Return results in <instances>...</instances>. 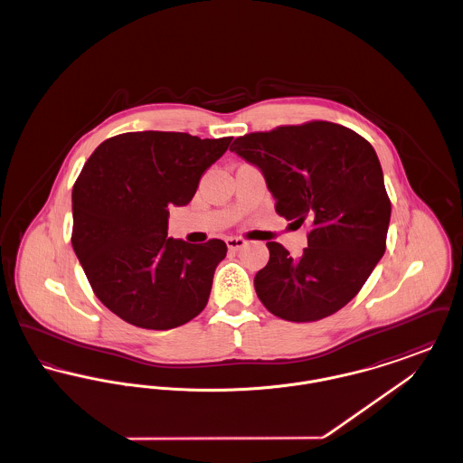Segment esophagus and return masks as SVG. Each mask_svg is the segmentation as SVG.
Instances as JSON below:
<instances>
[{"instance_id":"1","label":"esophagus","mask_w":463,"mask_h":463,"mask_svg":"<svg viewBox=\"0 0 463 463\" xmlns=\"http://www.w3.org/2000/svg\"><path fill=\"white\" fill-rule=\"evenodd\" d=\"M225 242H227V248L229 250H241V248H244L246 246V241L242 240V238H227L225 240Z\"/></svg>"}]
</instances>
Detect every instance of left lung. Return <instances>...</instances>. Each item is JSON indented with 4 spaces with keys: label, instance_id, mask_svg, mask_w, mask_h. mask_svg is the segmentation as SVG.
Here are the masks:
<instances>
[{
    "label": "left lung",
    "instance_id": "1",
    "mask_svg": "<svg viewBox=\"0 0 463 463\" xmlns=\"http://www.w3.org/2000/svg\"><path fill=\"white\" fill-rule=\"evenodd\" d=\"M231 151L257 166L276 212L310 223L307 248L293 259L269 241L255 291L274 316L307 323L347 306L385 253L391 201L372 144L328 121L248 133Z\"/></svg>",
    "mask_w": 463,
    "mask_h": 463
}]
</instances>
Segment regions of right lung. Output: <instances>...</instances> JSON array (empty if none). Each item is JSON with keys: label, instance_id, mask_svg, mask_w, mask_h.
Returning a JSON list of instances; mask_svg holds the SVG:
<instances>
[{"label": "right lung", "instance_id": "right-lung-1", "mask_svg": "<svg viewBox=\"0 0 463 463\" xmlns=\"http://www.w3.org/2000/svg\"><path fill=\"white\" fill-rule=\"evenodd\" d=\"M232 137L121 133L102 142L72 187V248L99 300L147 330L185 325L206 307L222 240L168 238V208L194 198Z\"/></svg>", "mask_w": 463, "mask_h": 463}]
</instances>
